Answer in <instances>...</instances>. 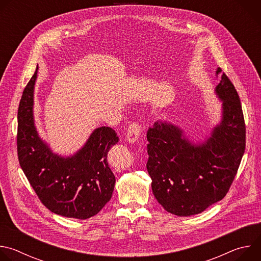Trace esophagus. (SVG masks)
Wrapping results in <instances>:
<instances>
[{"instance_id":"esophagus-1","label":"esophagus","mask_w":261,"mask_h":261,"mask_svg":"<svg viewBox=\"0 0 261 261\" xmlns=\"http://www.w3.org/2000/svg\"><path fill=\"white\" fill-rule=\"evenodd\" d=\"M141 133V126L138 125V123H132L128 127V132H127V139L129 142H136L140 136Z\"/></svg>"}]
</instances>
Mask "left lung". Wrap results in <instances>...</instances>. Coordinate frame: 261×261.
<instances>
[{
  "mask_svg": "<svg viewBox=\"0 0 261 261\" xmlns=\"http://www.w3.org/2000/svg\"><path fill=\"white\" fill-rule=\"evenodd\" d=\"M215 92L222 119L211 137L193 143L182 130L158 121L147 130L146 169L157 201L168 213L188 217L225 197L246 148V125L239 94L221 68Z\"/></svg>",
  "mask_w": 261,
  "mask_h": 261,
  "instance_id": "obj_1",
  "label": "left lung"
}]
</instances>
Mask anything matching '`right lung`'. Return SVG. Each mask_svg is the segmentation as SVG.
Instances as JSON below:
<instances>
[{
	"mask_svg": "<svg viewBox=\"0 0 261 261\" xmlns=\"http://www.w3.org/2000/svg\"><path fill=\"white\" fill-rule=\"evenodd\" d=\"M38 66L22 93L18 113L17 155L21 169L40 201L53 213L85 220L98 214L113 196L116 177L107 162L119 137L110 127L93 131L81 150L70 157L51 152L36 130L34 86Z\"/></svg>",
	"mask_w": 261,
	"mask_h": 261,
	"instance_id": "right-lung-1",
	"label": "right lung"
}]
</instances>
